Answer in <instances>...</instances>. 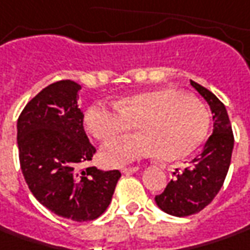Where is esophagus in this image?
Masks as SVG:
<instances>
[{"label": "esophagus", "instance_id": "obj_1", "mask_svg": "<svg viewBox=\"0 0 250 250\" xmlns=\"http://www.w3.org/2000/svg\"><path fill=\"white\" fill-rule=\"evenodd\" d=\"M141 167H138V166H135V167H122V173H125V174H128V173H135V171H138Z\"/></svg>", "mask_w": 250, "mask_h": 250}]
</instances>
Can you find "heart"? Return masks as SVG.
<instances>
[{"instance_id": "b5f03b06", "label": "heart", "mask_w": 250, "mask_h": 250, "mask_svg": "<svg viewBox=\"0 0 250 250\" xmlns=\"http://www.w3.org/2000/svg\"><path fill=\"white\" fill-rule=\"evenodd\" d=\"M131 123L137 134L105 145L101 162L115 167L159 152L165 160L181 159L206 138L210 116L201 101L174 87H158L122 95L115 105L95 102L84 125L101 142L115 140Z\"/></svg>"}]
</instances>
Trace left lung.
Wrapping results in <instances>:
<instances>
[{
    "instance_id": "obj_1",
    "label": "left lung",
    "mask_w": 250,
    "mask_h": 250,
    "mask_svg": "<svg viewBox=\"0 0 250 250\" xmlns=\"http://www.w3.org/2000/svg\"><path fill=\"white\" fill-rule=\"evenodd\" d=\"M191 85L209 104L213 113V134L206 141L201 155L189 166L178 171L155 202L163 211L177 217H187L205 209L219 194L229 168L234 148V134L227 109L213 92L191 80Z\"/></svg>"
}]
</instances>
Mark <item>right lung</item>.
<instances>
[{
  "label": "right lung",
  "instance_id": "1",
  "mask_svg": "<svg viewBox=\"0 0 250 250\" xmlns=\"http://www.w3.org/2000/svg\"><path fill=\"white\" fill-rule=\"evenodd\" d=\"M80 84H49L18 119V148L23 177L48 210L73 221L98 219L108 209L119 170L84 167L95 153L77 105Z\"/></svg>",
  "mask_w": 250,
  "mask_h": 250
}]
</instances>
